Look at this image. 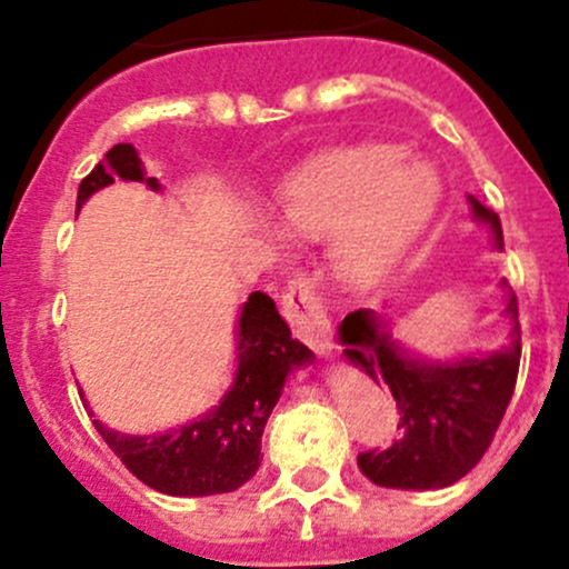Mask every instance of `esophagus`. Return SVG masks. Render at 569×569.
<instances>
[{
  "label": "esophagus",
  "mask_w": 569,
  "mask_h": 569,
  "mask_svg": "<svg viewBox=\"0 0 569 569\" xmlns=\"http://www.w3.org/2000/svg\"><path fill=\"white\" fill-rule=\"evenodd\" d=\"M280 305H283V316L289 318L291 329L305 346H310L321 356L332 353V323L323 313V305L313 286H310V280H291Z\"/></svg>",
  "instance_id": "1"
}]
</instances>
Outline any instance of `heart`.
<instances>
[{"instance_id": "heart-1", "label": "heart", "mask_w": 569, "mask_h": 569, "mask_svg": "<svg viewBox=\"0 0 569 569\" xmlns=\"http://www.w3.org/2000/svg\"><path fill=\"white\" fill-rule=\"evenodd\" d=\"M442 199L429 161H405L395 146L323 156L278 193L283 229L295 237H332L335 270L348 286H372L408 253Z\"/></svg>"}]
</instances>
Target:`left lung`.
<instances>
[{
	"label": "left lung",
	"instance_id": "8db88e82",
	"mask_svg": "<svg viewBox=\"0 0 569 569\" xmlns=\"http://www.w3.org/2000/svg\"><path fill=\"white\" fill-rule=\"evenodd\" d=\"M472 218L486 223L502 251V227L495 210L467 197ZM502 289H508L502 283ZM505 316L513 321L510 342L491 353L437 361L410 353L376 310H356L340 323L342 356L376 383L383 380L399 408V437L386 451L359 453V470L386 489H446L478 465L513 397L521 327L518 302L508 291Z\"/></svg>",
	"mask_w": 569,
	"mask_h": 569
}]
</instances>
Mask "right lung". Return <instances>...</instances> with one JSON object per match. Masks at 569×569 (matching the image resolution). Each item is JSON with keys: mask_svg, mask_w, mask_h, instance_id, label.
I'll list each match as a JSON object with an SVG mask.
<instances>
[{"mask_svg": "<svg viewBox=\"0 0 569 569\" xmlns=\"http://www.w3.org/2000/svg\"><path fill=\"white\" fill-rule=\"evenodd\" d=\"M116 178L137 180L151 191H161L159 180L146 174L134 146L118 142L104 153L102 164L80 180L78 210L91 193L116 183ZM234 337V380L208 413L156 435H123L93 418L97 432L129 472L161 495H227L251 480L261 465V432L283 395L286 380L313 361V351L291 337L289 323L261 291H253L242 305Z\"/></svg>", "mask_w": 569, "mask_h": 569, "instance_id": "1", "label": "right lung"}]
</instances>
